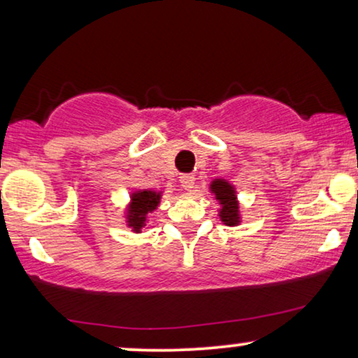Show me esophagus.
Segmentation results:
<instances>
[{
	"instance_id": "1",
	"label": "esophagus",
	"mask_w": 358,
	"mask_h": 358,
	"mask_svg": "<svg viewBox=\"0 0 358 358\" xmlns=\"http://www.w3.org/2000/svg\"><path fill=\"white\" fill-rule=\"evenodd\" d=\"M179 180H180V185H182L185 190H192L194 189L195 178L192 174H182V176H180Z\"/></svg>"
}]
</instances>
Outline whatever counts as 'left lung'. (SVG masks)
I'll return each mask as SVG.
<instances>
[{
  "label": "left lung",
  "mask_w": 358,
  "mask_h": 358,
  "mask_svg": "<svg viewBox=\"0 0 358 358\" xmlns=\"http://www.w3.org/2000/svg\"><path fill=\"white\" fill-rule=\"evenodd\" d=\"M210 192L215 195L220 203L218 217L227 227H238L241 223V212H239V202L236 189L229 184L227 179H213L210 184Z\"/></svg>",
  "instance_id": "left-lung-1"
}]
</instances>
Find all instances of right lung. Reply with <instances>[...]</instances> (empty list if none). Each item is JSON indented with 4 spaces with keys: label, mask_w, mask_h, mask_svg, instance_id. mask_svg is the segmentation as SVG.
Returning <instances> with one entry per match:
<instances>
[{
    "label": "right lung",
    "mask_w": 358,
    "mask_h": 358,
    "mask_svg": "<svg viewBox=\"0 0 358 358\" xmlns=\"http://www.w3.org/2000/svg\"><path fill=\"white\" fill-rule=\"evenodd\" d=\"M163 192L156 190L143 189L135 190L130 194V202L125 212V223L131 228L134 233H141V229L146 227V218L150 213H153L161 202Z\"/></svg>",
    "instance_id": "1"
}]
</instances>
